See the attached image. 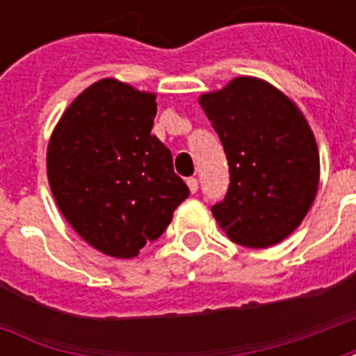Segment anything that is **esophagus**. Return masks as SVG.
<instances>
[{
  "mask_svg": "<svg viewBox=\"0 0 356 356\" xmlns=\"http://www.w3.org/2000/svg\"><path fill=\"white\" fill-rule=\"evenodd\" d=\"M186 185H188V188H191V193H196L198 191V179L196 177H188L186 179Z\"/></svg>",
  "mask_w": 356,
  "mask_h": 356,
  "instance_id": "esophagus-1",
  "label": "esophagus"
}]
</instances>
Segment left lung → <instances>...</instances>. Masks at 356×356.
Listing matches in <instances>:
<instances>
[{"mask_svg":"<svg viewBox=\"0 0 356 356\" xmlns=\"http://www.w3.org/2000/svg\"><path fill=\"white\" fill-rule=\"evenodd\" d=\"M200 106L223 143L231 183L211 211L240 246L268 248L303 221L318 188V148L303 114L270 83L236 78Z\"/></svg>","mask_w":356,"mask_h":356,"instance_id":"left-lung-1","label":"left lung"}]
</instances>
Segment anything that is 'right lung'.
Here are the masks:
<instances>
[{
	"mask_svg": "<svg viewBox=\"0 0 356 356\" xmlns=\"http://www.w3.org/2000/svg\"><path fill=\"white\" fill-rule=\"evenodd\" d=\"M156 95L101 80L66 108L47 148L58 209L88 244L129 259L188 196L170 148L152 135Z\"/></svg>",
	"mask_w": 356,
	"mask_h": 356,
	"instance_id": "right-lung-1",
	"label": "right lung"
}]
</instances>
